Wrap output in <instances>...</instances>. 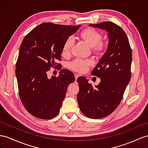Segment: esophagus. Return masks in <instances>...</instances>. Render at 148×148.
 Returning <instances> with one entry per match:
<instances>
[{"mask_svg": "<svg viewBox=\"0 0 148 148\" xmlns=\"http://www.w3.org/2000/svg\"><path fill=\"white\" fill-rule=\"evenodd\" d=\"M74 76H75V81H76L77 78L79 77V75H77V74H74Z\"/></svg>", "mask_w": 148, "mask_h": 148, "instance_id": "esophagus-1", "label": "esophagus"}]
</instances>
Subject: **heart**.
<instances>
[{
	"label": "heart",
	"mask_w": 148,
	"mask_h": 148,
	"mask_svg": "<svg viewBox=\"0 0 148 148\" xmlns=\"http://www.w3.org/2000/svg\"><path fill=\"white\" fill-rule=\"evenodd\" d=\"M80 37L91 47L93 54L97 56H101L106 50V44L102 40L103 36L96 29L91 27L86 28L80 34ZM74 41L73 37H69L64 42L62 47V54L64 57L70 56ZM93 64L90 59H77L69 64V68L79 73H85L89 67Z\"/></svg>",
	"instance_id": "obj_1"
}]
</instances>
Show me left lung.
I'll return each mask as SVG.
<instances>
[{"label": "left lung", "instance_id": "1", "mask_svg": "<svg viewBox=\"0 0 148 148\" xmlns=\"http://www.w3.org/2000/svg\"><path fill=\"white\" fill-rule=\"evenodd\" d=\"M108 32L106 52L92 71L101 82L94 88L84 77H79L77 102L81 111L92 119L111 114L122 100L131 76L132 51L126 34L120 26L110 21L89 24Z\"/></svg>", "mask_w": 148, "mask_h": 148}]
</instances>
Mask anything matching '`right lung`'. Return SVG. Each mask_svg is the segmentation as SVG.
I'll list each match as a JSON object with an SVG mask.
<instances>
[{"label":"right lung","mask_w":148,"mask_h":148,"mask_svg":"<svg viewBox=\"0 0 148 148\" xmlns=\"http://www.w3.org/2000/svg\"><path fill=\"white\" fill-rule=\"evenodd\" d=\"M79 25L44 22L37 25L22 40L16 62L18 94L25 109L39 119H51L59 114L67 86L74 82L71 71L62 69L58 77H47L51 67L60 70L64 42L77 31Z\"/></svg>","instance_id":"obj_1"}]
</instances>
